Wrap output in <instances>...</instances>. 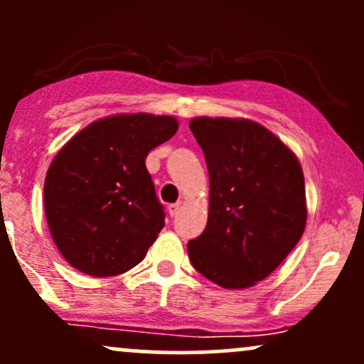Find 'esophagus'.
I'll return each mask as SVG.
<instances>
[{"label": "esophagus", "instance_id": "1", "mask_svg": "<svg viewBox=\"0 0 364 364\" xmlns=\"http://www.w3.org/2000/svg\"><path fill=\"white\" fill-rule=\"evenodd\" d=\"M179 208H181V205H179V203H173V205H169V207H168L169 215H171V217H176V215L179 214Z\"/></svg>", "mask_w": 364, "mask_h": 364}]
</instances>
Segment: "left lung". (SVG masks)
<instances>
[{"instance_id":"1","label":"left lung","mask_w":364,"mask_h":364,"mask_svg":"<svg viewBox=\"0 0 364 364\" xmlns=\"http://www.w3.org/2000/svg\"><path fill=\"white\" fill-rule=\"evenodd\" d=\"M190 129L207 161L205 231L188 241L196 272L225 289L263 281L301 240L306 225L298 157L250 119L193 118Z\"/></svg>"}]
</instances>
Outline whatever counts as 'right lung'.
<instances>
[{"label": "right lung", "instance_id": "add662e5", "mask_svg": "<svg viewBox=\"0 0 364 364\" xmlns=\"http://www.w3.org/2000/svg\"><path fill=\"white\" fill-rule=\"evenodd\" d=\"M176 132L173 116H107L56 154L46 174L44 210L70 265L111 277L144 260L166 217L145 159Z\"/></svg>", "mask_w": 364, "mask_h": 364}]
</instances>
